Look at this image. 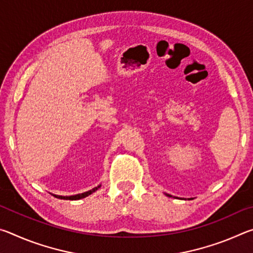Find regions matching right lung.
I'll list each match as a JSON object with an SVG mask.
<instances>
[{"instance_id": "add662e5", "label": "right lung", "mask_w": 253, "mask_h": 253, "mask_svg": "<svg viewBox=\"0 0 253 253\" xmlns=\"http://www.w3.org/2000/svg\"><path fill=\"white\" fill-rule=\"evenodd\" d=\"M100 187V185L98 186V187H95V188H92V190H90V191H88V192H84V193H81V194H77V195H71V196H60V195H53V196H55V198H58V199H63V200H71V201H75V200H80V199H84V198H85V196H88V195H90L91 193H93V192L95 191H97L98 188Z\"/></svg>"}]
</instances>
